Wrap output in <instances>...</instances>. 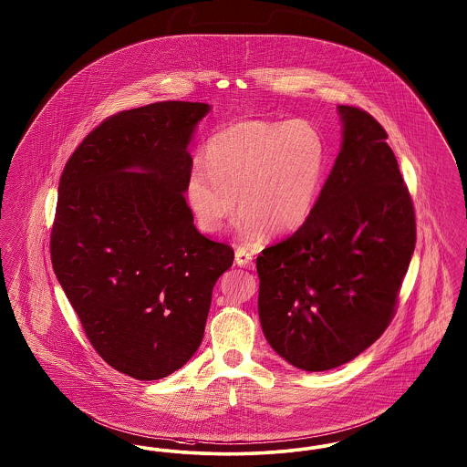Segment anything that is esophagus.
<instances>
[{"mask_svg":"<svg viewBox=\"0 0 467 467\" xmlns=\"http://www.w3.org/2000/svg\"><path fill=\"white\" fill-rule=\"evenodd\" d=\"M252 254L246 250V248H236V264L240 265V267H252Z\"/></svg>","mask_w":467,"mask_h":467,"instance_id":"1","label":"esophagus"}]
</instances>
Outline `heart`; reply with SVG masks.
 Listing matches in <instances>:
<instances>
[{
  "label": "heart",
  "mask_w": 467,
  "mask_h": 467,
  "mask_svg": "<svg viewBox=\"0 0 467 467\" xmlns=\"http://www.w3.org/2000/svg\"><path fill=\"white\" fill-rule=\"evenodd\" d=\"M327 148L304 119H254L217 131L206 142L205 163L194 161L186 182L189 208L205 233H217L242 208L246 242L286 234L313 213L325 181Z\"/></svg>",
  "instance_id": "obj_1"
}]
</instances>
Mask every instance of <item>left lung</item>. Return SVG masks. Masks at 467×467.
<instances>
[{"label":"left lung","instance_id":"obj_1","mask_svg":"<svg viewBox=\"0 0 467 467\" xmlns=\"http://www.w3.org/2000/svg\"><path fill=\"white\" fill-rule=\"evenodd\" d=\"M337 156L309 219L257 257L259 317L271 348L325 372L389 327L415 248V208L382 125L338 106Z\"/></svg>","mask_w":467,"mask_h":467}]
</instances>
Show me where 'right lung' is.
<instances>
[{"mask_svg":"<svg viewBox=\"0 0 467 467\" xmlns=\"http://www.w3.org/2000/svg\"><path fill=\"white\" fill-rule=\"evenodd\" d=\"M203 102L121 111L90 131L58 182L50 255L83 332L114 370L156 380L202 344L212 290L233 265L187 205ZM140 169V172H133Z\"/></svg>","mask_w":467,"mask_h":467,"instance_id":"obj_1","label":"right lung"}]
</instances>
